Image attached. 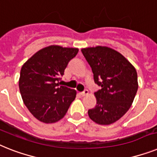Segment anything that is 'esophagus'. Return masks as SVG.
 Here are the masks:
<instances>
[{
  "instance_id": "obj_1",
  "label": "esophagus",
  "mask_w": 157,
  "mask_h": 157,
  "mask_svg": "<svg viewBox=\"0 0 157 157\" xmlns=\"http://www.w3.org/2000/svg\"><path fill=\"white\" fill-rule=\"evenodd\" d=\"M88 93H89V91H88L87 90H85L84 91H82V92H79V94L81 96H85V95L88 94Z\"/></svg>"
}]
</instances>
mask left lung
Segmentation results:
<instances>
[{"mask_svg":"<svg viewBox=\"0 0 157 157\" xmlns=\"http://www.w3.org/2000/svg\"><path fill=\"white\" fill-rule=\"evenodd\" d=\"M91 67L94 82L101 89L94 95L96 106L88 110L94 123L109 125L119 120L132 106L138 89L137 73L122 54L107 46L82 49Z\"/></svg>","mask_w":157,"mask_h":157,"instance_id":"obj_1","label":"left lung"}]
</instances>
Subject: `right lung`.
Returning <instances> with one entry per match:
<instances>
[{
	"label": "right lung",
	"mask_w": 157,
	"mask_h": 157,
	"mask_svg": "<svg viewBox=\"0 0 157 157\" xmlns=\"http://www.w3.org/2000/svg\"><path fill=\"white\" fill-rule=\"evenodd\" d=\"M78 48L52 45L35 53L21 67L19 89L25 105L37 120L53 124L62 120L76 97V90L60 86Z\"/></svg>",
	"instance_id": "right-lung-1"
}]
</instances>
